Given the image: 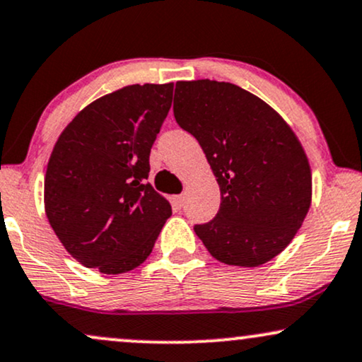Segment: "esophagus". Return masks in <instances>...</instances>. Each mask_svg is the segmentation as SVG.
Segmentation results:
<instances>
[{
	"mask_svg": "<svg viewBox=\"0 0 362 362\" xmlns=\"http://www.w3.org/2000/svg\"><path fill=\"white\" fill-rule=\"evenodd\" d=\"M173 199H175V204H177L178 207H182V206H184V202H185V195H184V194H180V195H175V197H173Z\"/></svg>",
	"mask_w": 362,
	"mask_h": 362,
	"instance_id": "1",
	"label": "esophagus"
}]
</instances>
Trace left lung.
Wrapping results in <instances>:
<instances>
[{
	"instance_id": "8db88e82",
	"label": "left lung",
	"mask_w": 362,
	"mask_h": 362,
	"mask_svg": "<svg viewBox=\"0 0 362 362\" xmlns=\"http://www.w3.org/2000/svg\"><path fill=\"white\" fill-rule=\"evenodd\" d=\"M173 115L202 146L221 207L194 230L221 263L259 267L290 245L312 202V172L285 119L230 82H177Z\"/></svg>"
}]
</instances>
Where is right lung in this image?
<instances>
[{
	"instance_id": "add662e5",
	"label": "right lung",
	"mask_w": 362,
	"mask_h": 362,
	"mask_svg": "<svg viewBox=\"0 0 362 362\" xmlns=\"http://www.w3.org/2000/svg\"><path fill=\"white\" fill-rule=\"evenodd\" d=\"M173 84H134L86 106L57 139L45 212L72 258L106 275L150 256L172 206L148 184L150 151Z\"/></svg>"
}]
</instances>
